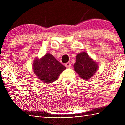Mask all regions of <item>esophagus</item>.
Listing matches in <instances>:
<instances>
[{
	"label": "esophagus",
	"instance_id": "esophagus-1",
	"mask_svg": "<svg viewBox=\"0 0 125 125\" xmlns=\"http://www.w3.org/2000/svg\"><path fill=\"white\" fill-rule=\"evenodd\" d=\"M65 66L67 68H70L71 66V63H70V62H67V63H65Z\"/></svg>",
	"mask_w": 125,
	"mask_h": 125
}]
</instances>
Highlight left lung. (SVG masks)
<instances>
[{"mask_svg":"<svg viewBox=\"0 0 125 125\" xmlns=\"http://www.w3.org/2000/svg\"><path fill=\"white\" fill-rule=\"evenodd\" d=\"M98 68L97 63L86 52H80L77 55L74 69L83 79L89 80L95 74Z\"/></svg>","mask_w":125,"mask_h":125,"instance_id":"left-lung-1","label":"left lung"}]
</instances>
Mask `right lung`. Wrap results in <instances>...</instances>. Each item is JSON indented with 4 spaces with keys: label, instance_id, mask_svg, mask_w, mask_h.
Masks as SVG:
<instances>
[{
    "label": "right lung",
    "instance_id": "1",
    "mask_svg": "<svg viewBox=\"0 0 125 125\" xmlns=\"http://www.w3.org/2000/svg\"><path fill=\"white\" fill-rule=\"evenodd\" d=\"M34 73L41 81L49 84L57 80L59 75L66 68L60 63L53 55L47 53L33 62Z\"/></svg>",
    "mask_w": 125,
    "mask_h": 125
}]
</instances>
